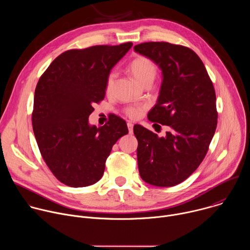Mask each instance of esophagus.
<instances>
[{
    "label": "esophagus",
    "mask_w": 250,
    "mask_h": 250,
    "mask_svg": "<svg viewBox=\"0 0 250 250\" xmlns=\"http://www.w3.org/2000/svg\"><path fill=\"white\" fill-rule=\"evenodd\" d=\"M127 127H128L129 133H132V131H133V124L130 123V122H128V123H127Z\"/></svg>",
    "instance_id": "1"
}]
</instances>
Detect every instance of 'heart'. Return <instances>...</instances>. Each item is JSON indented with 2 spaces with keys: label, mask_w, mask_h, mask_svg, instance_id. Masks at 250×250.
<instances>
[{
  "label": "heart",
  "mask_w": 250,
  "mask_h": 250,
  "mask_svg": "<svg viewBox=\"0 0 250 250\" xmlns=\"http://www.w3.org/2000/svg\"><path fill=\"white\" fill-rule=\"evenodd\" d=\"M128 69L134 79L142 86L149 82L152 83L157 74V68L155 64L151 60L144 56H138L134 58L129 63ZM115 80L116 74L114 72L110 73L105 83L106 93H110L112 91L115 84ZM142 110H144V108H140V106H128V108L125 110V113L128 118L136 119L141 115Z\"/></svg>",
  "instance_id": "heart-1"
}]
</instances>
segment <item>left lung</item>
<instances>
[{
	"label": "left lung",
	"instance_id": "obj_1",
	"mask_svg": "<svg viewBox=\"0 0 250 250\" xmlns=\"http://www.w3.org/2000/svg\"><path fill=\"white\" fill-rule=\"evenodd\" d=\"M133 49L161 70L159 96L147 118L170 128L159 137L140 125L133 126L139 175L150 185L172 187L186 180L208 152L218 124L215 88L188 47L151 42Z\"/></svg>",
	"mask_w": 250,
	"mask_h": 250
}]
</instances>
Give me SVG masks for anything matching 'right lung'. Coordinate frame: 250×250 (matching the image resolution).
<instances>
[{
    "label": "right lung",
    "mask_w": 250,
    "mask_h": 250,
    "mask_svg": "<svg viewBox=\"0 0 250 250\" xmlns=\"http://www.w3.org/2000/svg\"><path fill=\"white\" fill-rule=\"evenodd\" d=\"M132 43L96 45L61 53L42 75L34 92L32 128L43 160L70 187L98 182L105 160L126 123L113 115L103 126L89 124L93 104L104 100L112 68Z\"/></svg>",
    "instance_id": "1"
}]
</instances>
